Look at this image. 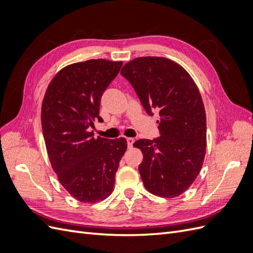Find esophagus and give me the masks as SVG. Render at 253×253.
Segmentation results:
<instances>
[{"label": "esophagus", "mask_w": 253, "mask_h": 253, "mask_svg": "<svg viewBox=\"0 0 253 253\" xmlns=\"http://www.w3.org/2000/svg\"><path fill=\"white\" fill-rule=\"evenodd\" d=\"M134 138H129V137H128V138H126V142H127V147L129 148V149H131L132 147H133V143H134Z\"/></svg>", "instance_id": "1"}]
</instances>
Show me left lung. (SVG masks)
Returning a JSON list of instances; mask_svg holds the SVG:
<instances>
[{"mask_svg": "<svg viewBox=\"0 0 253 253\" xmlns=\"http://www.w3.org/2000/svg\"><path fill=\"white\" fill-rule=\"evenodd\" d=\"M144 110L159 114L160 136L139 139L134 147L143 159L138 169L150 193L179 196L192 185L204 164L207 124L203 99L190 74L164 57H139L122 67Z\"/></svg>", "mask_w": 253, "mask_h": 253, "instance_id": "8db88e82", "label": "left lung"}]
</instances>
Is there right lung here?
Returning a JSON list of instances; mask_svg holds the SVG:
<instances>
[{"label":"right lung","mask_w":253,"mask_h":253,"mask_svg":"<svg viewBox=\"0 0 253 253\" xmlns=\"http://www.w3.org/2000/svg\"><path fill=\"white\" fill-rule=\"evenodd\" d=\"M121 61L91 59L60 70L43 98L41 124L47 155L61 185L75 200L94 204L114 190L115 174L126 151L124 137L94 138L101 121L103 91L116 78Z\"/></svg>","instance_id":"add662e5"}]
</instances>
